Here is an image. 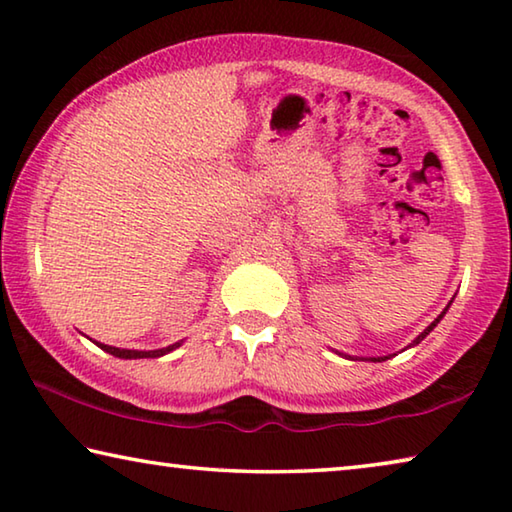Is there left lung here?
Returning <instances> with one entry per match:
<instances>
[{"label":"left lung","mask_w":512,"mask_h":512,"mask_svg":"<svg viewBox=\"0 0 512 512\" xmlns=\"http://www.w3.org/2000/svg\"><path fill=\"white\" fill-rule=\"evenodd\" d=\"M445 311H447V309H445ZM445 311H443V314H440V316H438L436 320H433V323H431V325H429L427 329H424V332H422V334L418 336V339H415V341H413V345H415V343H420V341L424 339V336H427V334L431 332V329H433V327H436V325L440 323V318H443V316H445ZM386 359H388V357H377V359H372V361H386Z\"/></svg>","instance_id":"1"}]
</instances>
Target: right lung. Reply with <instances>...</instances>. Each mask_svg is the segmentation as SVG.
<instances>
[{
    "instance_id": "obj_1",
    "label": "right lung",
    "mask_w": 512,
    "mask_h": 512,
    "mask_svg": "<svg viewBox=\"0 0 512 512\" xmlns=\"http://www.w3.org/2000/svg\"><path fill=\"white\" fill-rule=\"evenodd\" d=\"M178 345H180V343H173V345H169V348L151 350V352H140V350H119V348H112V345H103V343H99V348H101V350H106V352H110V354H115V357H119V359H146V357H162V354L171 352L173 348H178Z\"/></svg>"
}]
</instances>
